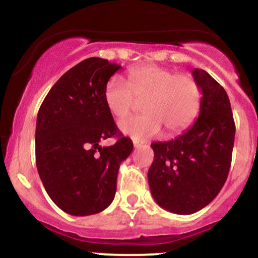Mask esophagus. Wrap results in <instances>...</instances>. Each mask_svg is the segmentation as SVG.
I'll return each mask as SVG.
<instances>
[{
  "mask_svg": "<svg viewBox=\"0 0 258 258\" xmlns=\"http://www.w3.org/2000/svg\"><path fill=\"white\" fill-rule=\"evenodd\" d=\"M133 146H135V148H141L142 146H143V142L133 141Z\"/></svg>",
  "mask_w": 258,
  "mask_h": 258,
  "instance_id": "34e87169",
  "label": "esophagus"
}]
</instances>
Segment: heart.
<instances>
[{
	"label": "heart",
	"mask_w": 258,
	"mask_h": 258,
	"mask_svg": "<svg viewBox=\"0 0 258 258\" xmlns=\"http://www.w3.org/2000/svg\"><path fill=\"white\" fill-rule=\"evenodd\" d=\"M128 82L120 75L109 79L104 102L117 119L127 116L144 100V114L120 121L125 135L136 139L152 137L164 128L167 135L184 130L195 119L200 108V88L188 74H176L167 68L146 65L130 73Z\"/></svg>",
	"instance_id": "1"
}]
</instances>
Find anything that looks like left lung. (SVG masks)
<instances>
[{
    "label": "left lung",
    "mask_w": 258,
    "mask_h": 258,
    "mask_svg": "<svg viewBox=\"0 0 258 258\" xmlns=\"http://www.w3.org/2000/svg\"><path fill=\"white\" fill-rule=\"evenodd\" d=\"M193 78L201 94L199 116L177 138L152 143L148 182L154 200L177 215L209 205L226 183L235 137L232 108L224 88L203 69Z\"/></svg>",
    "instance_id": "left-lung-1"
}]
</instances>
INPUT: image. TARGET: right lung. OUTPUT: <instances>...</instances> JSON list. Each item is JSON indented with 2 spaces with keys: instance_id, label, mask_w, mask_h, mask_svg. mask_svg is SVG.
<instances>
[{
  "instance_id": "1",
  "label": "right lung",
  "mask_w": 258,
  "mask_h": 258,
  "mask_svg": "<svg viewBox=\"0 0 258 258\" xmlns=\"http://www.w3.org/2000/svg\"><path fill=\"white\" fill-rule=\"evenodd\" d=\"M120 65L88 58L68 70L40 106L36 166L53 203L67 214L88 216L114 200L121 162L132 153L104 102V88ZM119 135L114 146L99 142Z\"/></svg>"
}]
</instances>
